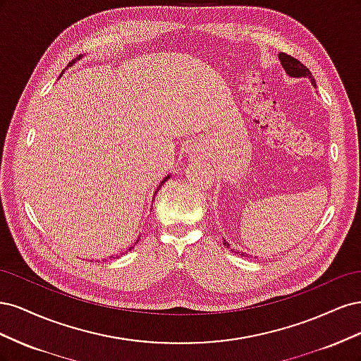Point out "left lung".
Returning a JSON list of instances; mask_svg holds the SVG:
<instances>
[{"mask_svg":"<svg viewBox=\"0 0 361 361\" xmlns=\"http://www.w3.org/2000/svg\"><path fill=\"white\" fill-rule=\"evenodd\" d=\"M279 60L281 63L283 69H285L286 73L289 76H292V78H309L310 82L316 87V82H314V78H313L312 72L307 68H305L300 60L288 56V54H285V52H280L279 54ZM224 245L228 248V244L226 241H224ZM241 256H244V253H241Z\"/></svg>","mask_w":361,"mask_h":361,"instance_id":"obj_1","label":"left lung"}]
</instances>
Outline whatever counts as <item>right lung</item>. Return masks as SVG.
Returning a JSON list of instances; mask_svg holds the SVG:
<instances>
[{
	"label": "right lung",
	"mask_w": 361,
	"mask_h": 361,
	"mask_svg": "<svg viewBox=\"0 0 361 361\" xmlns=\"http://www.w3.org/2000/svg\"><path fill=\"white\" fill-rule=\"evenodd\" d=\"M81 57H82V56H80V57H78V59H75V60H72V61H71V63H69V66H72V64H73V63H75V61H76V60H80V59H81ZM170 176H171V174H169V176H166V178H164V180H161V183H159V187H158V188H157V191H155V194H157V192H158V191H159V188H161V187H162V185H164V183H166V182H167V179H170ZM155 194H154V195H155ZM137 243H138V241H137ZM130 248H133V247H129V250H130Z\"/></svg>",
	"instance_id": "obj_1"
}]
</instances>
